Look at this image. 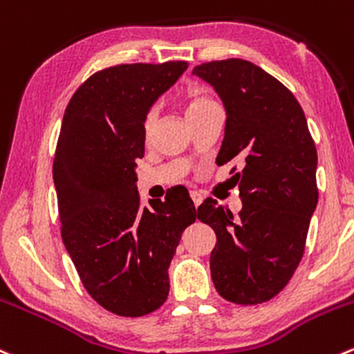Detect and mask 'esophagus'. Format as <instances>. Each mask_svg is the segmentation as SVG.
<instances>
[{
  "instance_id": "esophagus-1",
  "label": "esophagus",
  "mask_w": 354,
  "mask_h": 354,
  "mask_svg": "<svg viewBox=\"0 0 354 354\" xmlns=\"http://www.w3.org/2000/svg\"><path fill=\"white\" fill-rule=\"evenodd\" d=\"M190 197H192V201H194L195 207H198V205L202 204V195L198 194V192H190Z\"/></svg>"
}]
</instances>
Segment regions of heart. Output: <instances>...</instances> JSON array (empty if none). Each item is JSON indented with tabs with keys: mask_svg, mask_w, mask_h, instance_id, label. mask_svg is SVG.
I'll list each match as a JSON object with an SVG mask.
<instances>
[{
	"mask_svg": "<svg viewBox=\"0 0 354 354\" xmlns=\"http://www.w3.org/2000/svg\"><path fill=\"white\" fill-rule=\"evenodd\" d=\"M185 105H187L188 119H192V118H195V115L202 114V112H205L207 109L214 107V105H218V104H216L211 97H207L205 93H202V91L190 90L187 95H185ZM156 124H157V109L152 107L147 111L145 118H143L142 128H143V136H145V140H150Z\"/></svg>",
	"mask_w": 354,
	"mask_h": 354,
	"instance_id": "b5f03b06",
	"label": "heart"
}]
</instances>
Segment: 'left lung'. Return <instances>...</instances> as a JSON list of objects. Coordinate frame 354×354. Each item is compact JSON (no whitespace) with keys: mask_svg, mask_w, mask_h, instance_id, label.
Returning <instances> with one entry per match:
<instances>
[{"mask_svg":"<svg viewBox=\"0 0 354 354\" xmlns=\"http://www.w3.org/2000/svg\"><path fill=\"white\" fill-rule=\"evenodd\" d=\"M194 74L225 105L216 164H233L242 198L236 216L212 198L197 209L216 233L212 282L230 303H264L289 283L304 254L318 202L317 147L296 97L257 65L228 58L197 65Z\"/></svg>","mask_w":354,"mask_h":354,"instance_id":"1","label":"left lung"}]
</instances>
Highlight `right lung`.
<instances>
[{
	"label": "right lung",
	"instance_id": "right-lung-1",
	"mask_svg": "<svg viewBox=\"0 0 354 354\" xmlns=\"http://www.w3.org/2000/svg\"><path fill=\"white\" fill-rule=\"evenodd\" d=\"M187 62L121 64L95 72L72 95L53 160L60 232L82 286L119 317L159 310L181 233L198 218L187 188L140 204L136 160L143 118Z\"/></svg>",
	"mask_w": 354,
	"mask_h": 354
}]
</instances>
